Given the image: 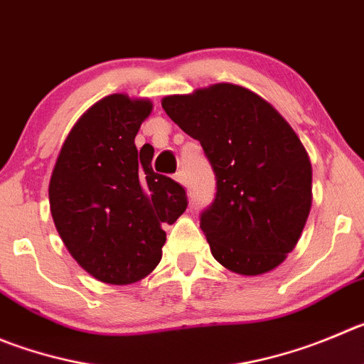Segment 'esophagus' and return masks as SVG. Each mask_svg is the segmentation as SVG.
Segmentation results:
<instances>
[{"mask_svg": "<svg viewBox=\"0 0 364 364\" xmlns=\"http://www.w3.org/2000/svg\"><path fill=\"white\" fill-rule=\"evenodd\" d=\"M174 179H176V181H178V183H181V185H186V176H185V172H183V171L176 172Z\"/></svg>", "mask_w": 364, "mask_h": 364, "instance_id": "1", "label": "esophagus"}]
</instances>
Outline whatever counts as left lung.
<instances>
[{"label":"left lung","instance_id":"1","mask_svg":"<svg viewBox=\"0 0 364 364\" xmlns=\"http://www.w3.org/2000/svg\"><path fill=\"white\" fill-rule=\"evenodd\" d=\"M163 109L201 147L217 192L201 213L213 259L233 273L274 269L294 250L312 205V166L269 102L230 82L171 95Z\"/></svg>","mask_w":364,"mask_h":364}]
</instances>
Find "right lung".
<instances>
[{
    "instance_id": "add662e5",
    "label": "right lung",
    "mask_w": 364,
    "mask_h": 364,
    "mask_svg": "<svg viewBox=\"0 0 364 364\" xmlns=\"http://www.w3.org/2000/svg\"><path fill=\"white\" fill-rule=\"evenodd\" d=\"M151 111V100L124 93L98 100L64 140L50 179L64 246L104 284H134L152 273L166 240L163 224L176 223L188 205L179 183L152 171L154 149H136Z\"/></svg>"
}]
</instances>
